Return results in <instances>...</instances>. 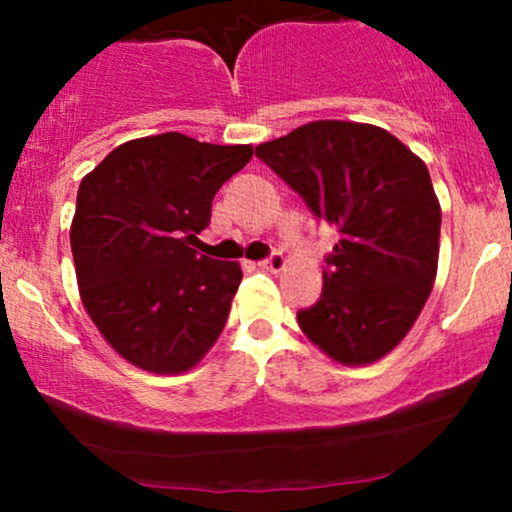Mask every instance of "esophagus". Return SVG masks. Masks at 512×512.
I'll use <instances>...</instances> for the list:
<instances>
[{
	"mask_svg": "<svg viewBox=\"0 0 512 512\" xmlns=\"http://www.w3.org/2000/svg\"><path fill=\"white\" fill-rule=\"evenodd\" d=\"M260 267L267 269V272H281V269L286 267V257L281 255V252H272L267 260L260 262Z\"/></svg>",
	"mask_w": 512,
	"mask_h": 512,
	"instance_id": "obj_1",
	"label": "esophagus"
}]
</instances>
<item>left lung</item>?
I'll return each mask as SVG.
<instances>
[{
  "mask_svg": "<svg viewBox=\"0 0 512 512\" xmlns=\"http://www.w3.org/2000/svg\"><path fill=\"white\" fill-rule=\"evenodd\" d=\"M255 154L339 233L320 301L298 313L303 334L344 366L380 361L436 281L440 204L426 163L387 129L344 120L308 122Z\"/></svg>",
  "mask_w": 512,
  "mask_h": 512,
  "instance_id": "1",
  "label": "left lung"
}]
</instances>
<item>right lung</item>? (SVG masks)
<instances>
[{
	"mask_svg": "<svg viewBox=\"0 0 512 512\" xmlns=\"http://www.w3.org/2000/svg\"><path fill=\"white\" fill-rule=\"evenodd\" d=\"M250 158V144L166 132L120 144L81 180L69 231L81 303L132 366L185 373L219 339L243 272L195 245Z\"/></svg>",
	"mask_w": 512,
	"mask_h": 512,
	"instance_id": "add662e5",
	"label": "right lung"
}]
</instances>
